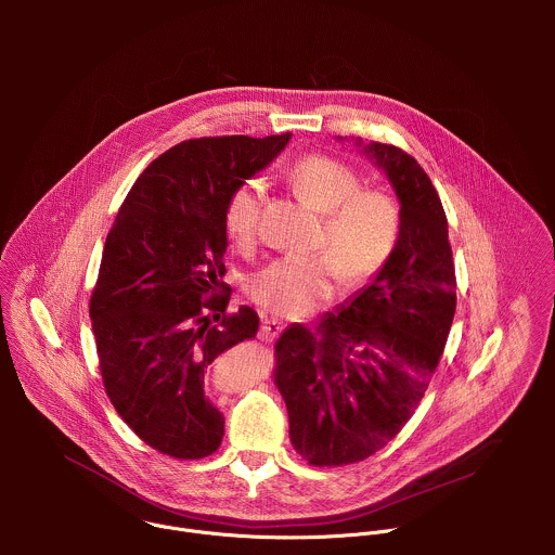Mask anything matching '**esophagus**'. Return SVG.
Returning <instances> with one entry per match:
<instances>
[{
    "label": "esophagus",
    "instance_id": "34e87169",
    "mask_svg": "<svg viewBox=\"0 0 555 555\" xmlns=\"http://www.w3.org/2000/svg\"><path fill=\"white\" fill-rule=\"evenodd\" d=\"M281 332H283V323L276 321V319H268V315H266L263 323H261V338L266 343H272L281 336Z\"/></svg>",
    "mask_w": 555,
    "mask_h": 555
}]
</instances>
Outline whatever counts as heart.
<instances>
[{"label": "heart", "mask_w": 555, "mask_h": 555, "mask_svg": "<svg viewBox=\"0 0 555 555\" xmlns=\"http://www.w3.org/2000/svg\"><path fill=\"white\" fill-rule=\"evenodd\" d=\"M298 195L325 215L321 255L283 257L248 281V294L283 319H300L325 305L338 279L358 285L373 279L400 236V204L379 189H362L360 178L327 155H307L289 169ZM263 186L248 180L236 186L223 208V225L234 246H253Z\"/></svg>", "instance_id": "1"}]
</instances>
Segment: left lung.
Wrapping results in <instances>:
<instances>
[{
	"instance_id": "8db88e82",
	"label": "left lung",
	"mask_w": 555,
	"mask_h": 555,
	"mask_svg": "<svg viewBox=\"0 0 555 555\" xmlns=\"http://www.w3.org/2000/svg\"><path fill=\"white\" fill-rule=\"evenodd\" d=\"M343 140V138H340ZM400 199V236L384 268L338 311L276 343L274 382L294 450L311 465L358 463L413 417L443 353L456 279L441 199L413 155L356 138Z\"/></svg>"
}]
</instances>
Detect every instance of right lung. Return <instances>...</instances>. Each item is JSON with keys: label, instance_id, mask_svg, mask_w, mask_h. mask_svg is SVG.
Here are the masks:
<instances>
[{"label": "right lung", "instance_id": "right-lung-1", "mask_svg": "<svg viewBox=\"0 0 555 555\" xmlns=\"http://www.w3.org/2000/svg\"><path fill=\"white\" fill-rule=\"evenodd\" d=\"M292 133L184 140L142 171L107 234L90 300L101 375L125 424L153 450L204 459L223 437L206 398L217 356L250 340L259 315L225 313L223 208Z\"/></svg>", "mask_w": 555, "mask_h": 555}]
</instances>
